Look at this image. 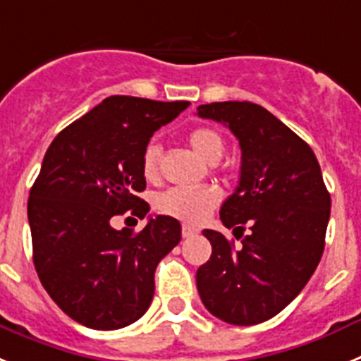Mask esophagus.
Segmentation results:
<instances>
[{
  "instance_id": "1",
  "label": "esophagus",
  "mask_w": 361,
  "mask_h": 361,
  "mask_svg": "<svg viewBox=\"0 0 361 361\" xmlns=\"http://www.w3.org/2000/svg\"><path fill=\"white\" fill-rule=\"evenodd\" d=\"M196 234H198V228L190 227V225H183V227H181V236L183 238L196 236Z\"/></svg>"
}]
</instances>
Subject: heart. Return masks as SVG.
<instances>
[{"label":"heart","mask_w":361,"mask_h":361,"mask_svg":"<svg viewBox=\"0 0 361 361\" xmlns=\"http://www.w3.org/2000/svg\"><path fill=\"white\" fill-rule=\"evenodd\" d=\"M189 145L207 163H218L225 152L224 136L212 127H198L190 130ZM159 159L161 147L159 143L150 142L143 149L142 172L145 180L154 181L159 174ZM221 200V192L214 185H200V187H172L165 192L158 194L154 205L163 214L178 218L187 224H200L209 216Z\"/></svg>","instance_id":"heart-1"}]
</instances>
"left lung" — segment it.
I'll list each match as a JSON object with an SVG mask.
<instances>
[{
  "instance_id": "1",
  "label": "left lung",
  "mask_w": 361,
  "mask_h": 361,
  "mask_svg": "<svg viewBox=\"0 0 361 361\" xmlns=\"http://www.w3.org/2000/svg\"><path fill=\"white\" fill-rule=\"evenodd\" d=\"M198 116L224 123L240 142V183L219 218L241 236L245 224L250 228L241 249L203 231L212 255L196 272L200 298L227 324H262L283 311L318 267L331 196L311 147L267 109L218 102L200 105Z\"/></svg>"
}]
</instances>
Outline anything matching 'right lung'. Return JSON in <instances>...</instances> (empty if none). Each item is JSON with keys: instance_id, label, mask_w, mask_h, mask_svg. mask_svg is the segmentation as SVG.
<instances>
[{"instance_id": "right-lung-1", "label": "right lung", "mask_w": 361, "mask_h": 361, "mask_svg": "<svg viewBox=\"0 0 361 361\" xmlns=\"http://www.w3.org/2000/svg\"><path fill=\"white\" fill-rule=\"evenodd\" d=\"M189 102L111 96L65 127L47 149L29 196L32 258L49 296L74 322L114 331L142 318L154 296V271L181 240L171 216L140 233L111 225L145 218L143 149Z\"/></svg>"}]
</instances>
